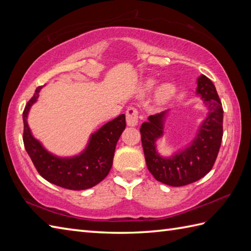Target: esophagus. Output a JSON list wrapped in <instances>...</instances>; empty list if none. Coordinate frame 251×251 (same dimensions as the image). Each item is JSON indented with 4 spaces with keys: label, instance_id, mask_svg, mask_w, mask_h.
Instances as JSON below:
<instances>
[{
    "label": "esophagus",
    "instance_id": "34e87169",
    "mask_svg": "<svg viewBox=\"0 0 251 251\" xmlns=\"http://www.w3.org/2000/svg\"><path fill=\"white\" fill-rule=\"evenodd\" d=\"M139 112L134 106H129L126 111V123L128 126H136L138 124Z\"/></svg>",
    "mask_w": 251,
    "mask_h": 251
}]
</instances>
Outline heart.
I'll return each instance as SVG.
<instances>
[{
	"label": "heart",
	"mask_w": 251,
	"mask_h": 251,
	"mask_svg": "<svg viewBox=\"0 0 251 251\" xmlns=\"http://www.w3.org/2000/svg\"><path fill=\"white\" fill-rule=\"evenodd\" d=\"M153 85H154L153 81L148 82L147 88L148 89L152 88ZM175 92H176V89H175L174 85H172V84H164V85H162V86L159 87L158 90H157V95H156L157 101H158L159 103L166 102V101H168L175 95Z\"/></svg>",
	"instance_id": "b5f03b06"
}]
</instances>
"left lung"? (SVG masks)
Segmentation results:
<instances>
[{"mask_svg":"<svg viewBox=\"0 0 251 251\" xmlns=\"http://www.w3.org/2000/svg\"><path fill=\"white\" fill-rule=\"evenodd\" d=\"M196 94L208 108V115L189 147L163 157L155 142L164 135L167 111L149 116L140 127L141 142L149 172L157 181L172 186H182L200 180L210 172L219 153L223 136V109L214 83L205 75L197 78Z\"/></svg>","mask_w":251,"mask_h":251,"instance_id":"obj_1","label":"left lung"}]
</instances>
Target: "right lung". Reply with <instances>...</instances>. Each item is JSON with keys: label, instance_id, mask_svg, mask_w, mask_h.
<instances>
[{"label": "right lung", "instance_id": "add662e5", "mask_svg": "<svg viewBox=\"0 0 251 251\" xmlns=\"http://www.w3.org/2000/svg\"><path fill=\"white\" fill-rule=\"evenodd\" d=\"M43 86H39L24 110V145L26 153L39 174L49 182L68 190L93 188L108 176L113 164L114 151L122 132L126 127L125 115L104 124L90 136L86 149L76 156L58 157L46 151L39 140L32 136L28 114L31 105L36 102Z\"/></svg>", "mask_w": 251, "mask_h": 251}]
</instances>
